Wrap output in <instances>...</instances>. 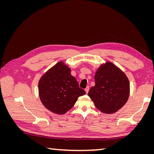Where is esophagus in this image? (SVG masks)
<instances>
[{"label":"esophagus","mask_w":154,"mask_h":154,"mask_svg":"<svg viewBox=\"0 0 154 154\" xmlns=\"http://www.w3.org/2000/svg\"><path fill=\"white\" fill-rule=\"evenodd\" d=\"M85 92H86V93L87 94L88 93V91H89V86H87L86 88H85Z\"/></svg>","instance_id":"34e87169"}]
</instances>
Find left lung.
Instances as JSON below:
<instances>
[{"label":"left lung","instance_id":"obj_1","mask_svg":"<svg viewBox=\"0 0 154 154\" xmlns=\"http://www.w3.org/2000/svg\"><path fill=\"white\" fill-rule=\"evenodd\" d=\"M95 85L88 95L96 108L105 114H113L127 103L130 95V83L125 72L107 61L97 69Z\"/></svg>","mask_w":154,"mask_h":154}]
</instances>
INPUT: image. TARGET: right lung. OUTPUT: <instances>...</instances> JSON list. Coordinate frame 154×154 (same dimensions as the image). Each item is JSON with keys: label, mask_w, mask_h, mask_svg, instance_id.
<instances>
[{"label": "right lung", "mask_w": 154, "mask_h": 154, "mask_svg": "<svg viewBox=\"0 0 154 154\" xmlns=\"http://www.w3.org/2000/svg\"><path fill=\"white\" fill-rule=\"evenodd\" d=\"M71 69L60 61L48 70L40 78L38 94L42 103L54 114L62 115L72 109L78 97L85 94L79 87Z\"/></svg>", "instance_id": "add662e5"}]
</instances>
